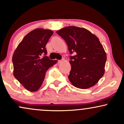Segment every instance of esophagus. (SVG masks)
I'll return each instance as SVG.
<instances>
[{"label": "esophagus", "mask_w": 124, "mask_h": 124, "mask_svg": "<svg viewBox=\"0 0 124 124\" xmlns=\"http://www.w3.org/2000/svg\"><path fill=\"white\" fill-rule=\"evenodd\" d=\"M63 61H64V59L60 60H58V62H59V63H61V62H62Z\"/></svg>", "instance_id": "1"}]
</instances>
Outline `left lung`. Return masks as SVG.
<instances>
[{
	"instance_id": "left-lung-1",
	"label": "left lung",
	"mask_w": 124,
	"mask_h": 124,
	"mask_svg": "<svg viewBox=\"0 0 124 124\" xmlns=\"http://www.w3.org/2000/svg\"><path fill=\"white\" fill-rule=\"evenodd\" d=\"M64 39L70 54L68 79L76 87L86 89L97 83L105 73L106 54L98 38L85 28L64 27L56 31Z\"/></svg>"
}]
</instances>
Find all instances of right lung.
<instances>
[{
    "label": "right lung",
    "instance_id": "obj_1",
    "mask_svg": "<svg viewBox=\"0 0 124 124\" xmlns=\"http://www.w3.org/2000/svg\"><path fill=\"white\" fill-rule=\"evenodd\" d=\"M53 33L44 29L32 30L25 36L13 54L14 76L31 92L40 88L46 72L57 62L46 56L45 48Z\"/></svg>",
    "mask_w": 124,
    "mask_h": 124
}]
</instances>
